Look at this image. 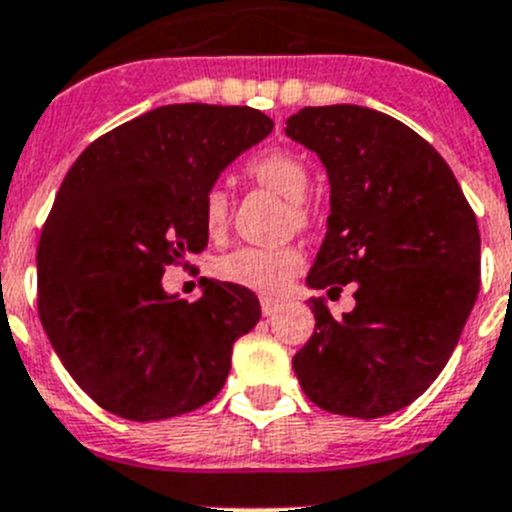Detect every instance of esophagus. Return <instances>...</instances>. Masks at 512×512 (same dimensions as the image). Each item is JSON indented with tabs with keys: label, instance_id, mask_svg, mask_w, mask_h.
<instances>
[{
	"label": "esophagus",
	"instance_id": "34e87169",
	"mask_svg": "<svg viewBox=\"0 0 512 512\" xmlns=\"http://www.w3.org/2000/svg\"><path fill=\"white\" fill-rule=\"evenodd\" d=\"M281 303H283V301H278V298H273V296H263V298H261V311H263V316H273V313H276L278 308H281Z\"/></svg>",
	"mask_w": 512,
	"mask_h": 512
}]
</instances>
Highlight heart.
<instances>
[{"mask_svg":"<svg viewBox=\"0 0 512 512\" xmlns=\"http://www.w3.org/2000/svg\"><path fill=\"white\" fill-rule=\"evenodd\" d=\"M251 174L263 186L276 191L286 201L296 204V219H303L301 204L311 186V174L301 156L286 149H271L256 156L249 166ZM204 226L209 234H221L229 221V196L221 186H211L204 194ZM303 268V256L298 249H239L219 258L216 273L226 281L256 288V291H283L293 276Z\"/></svg>","mask_w":512,"mask_h":512,"instance_id":"b5f03b06","label":"heart"}]
</instances>
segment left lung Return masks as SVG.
<instances>
[{
  "instance_id": "1",
  "label": "left lung",
  "mask_w": 512,
  "mask_h": 512,
  "mask_svg": "<svg viewBox=\"0 0 512 512\" xmlns=\"http://www.w3.org/2000/svg\"><path fill=\"white\" fill-rule=\"evenodd\" d=\"M286 136L321 159L331 214L308 288L356 286L336 318L311 296L316 328L293 356L308 401L381 418L428 391L458 346L480 288V234L453 171L403 121L356 104L306 106Z\"/></svg>"
}]
</instances>
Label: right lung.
I'll return each instance as SVG.
<instances>
[{
  "mask_svg": "<svg viewBox=\"0 0 512 512\" xmlns=\"http://www.w3.org/2000/svg\"><path fill=\"white\" fill-rule=\"evenodd\" d=\"M271 129L249 106H159L86 146L64 176L39 239V318L104 411L164 421L224 388L236 338L261 318L256 293L206 278L189 303L161 278L204 251V194Z\"/></svg>",
  "mask_w": 512,
  "mask_h": 512,
  "instance_id": "add662e5",
  "label": "right lung"
}]
</instances>
